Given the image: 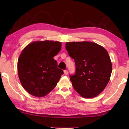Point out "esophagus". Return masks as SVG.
<instances>
[{
    "instance_id": "esophagus-1",
    "label": "esophagus",
    "mask_w": 129,
    "mask_h": 129,
    "mask_svg": "<svg viewBox=\"0 0 129 129\" xmlns=\"http://www.w3.org/2000/svg\"><path fill=\"white\" fill-rule=\"evenodd\" d=\"M64 73L65 75H67L68 74V71H67V70H65V71H64Z\"/></svg>"
}]
</instances>
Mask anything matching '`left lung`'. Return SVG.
<instances>
[{
	"instance_id": "1",
	"label": "left lung",
	"mask_w": 129,
	"mask_h": 129,
	"mask_svg": "<svg viewBox=\"0 0 129 129\" xmlns=\"http://www.w3.org/2000/svg\"><path fill=\"white\" fill-rule=\"evenodd\" d=\"M65 48L76 64V74L70 76L74 89L84 98L97 97L105 88L112 74L108 51L97 43L86 41L67 42Z\"/></svg>"
}]
</instances>
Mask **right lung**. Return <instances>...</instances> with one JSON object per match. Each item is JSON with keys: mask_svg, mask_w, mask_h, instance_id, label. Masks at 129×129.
Returning <instances> with one entry per match:
<instances>
[{"mask_svg": "<svg viewBox=\"0 0 129 129\" xmlns=\"http://www.w3.org/2000/svg\"><path fill=\"white\" fill-rule=\"evenodd\" d=\"M61 49V43L51 40L29 43L17 61V73L21 85L37 97L47 95L55 88L64 72L54 60Z\"/></svg>", "mask_w": 129, "mask_h": 129, "instance_id": "obj_1", "label": "right lung"}]
</instances>
